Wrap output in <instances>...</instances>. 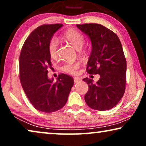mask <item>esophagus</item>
Masks as SVG:
<instances>
[{"label":"esophagus","mask_w":146,"mask_h":146,"mask_svg":"<svg viewBox=\"0 0 146 146\" xmlns=\"http://www.w3.org/2000/svg\"><path fill=\"white\" fill-rule=\"evenodd\" d=\"M82 80L80 78H77V77H75L74 78V83H78L80 82H81Z\"/></svg>","instance_id":"esophagus-1"}]
</instances>
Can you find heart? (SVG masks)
I'll use <instances>...</instances> for the list:
<instances>
[{"instance_id":"b5f03b06","label":"heart","mask_w":146,"mask_h":146,"mask_svg":"<svg viewBox=\"0 0 146 146\" xmlns=\"http://www.w3.org/2000/svg\"><path fill=\"white\" fill-rule=\"evenodd\" d=\"M64 39L70 43L74 47L78 49L80 54H83L84 52L82 48L84 43V36L82 33L76 29H69L66 32L63 36ZM58 42L55 38H52L49 41L48 45V50L50 57L52 59H56L58 56ZM80 65L78 63H66L62 66V70L70 74H76Z\"/></svg>"}]
</instances>
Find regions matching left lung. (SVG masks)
<instances>
[{"label":"left lung","mask_w":146,"mask_h":146,"mask_svg":"<svg viewBox=\"0 0 146 146\" xmlns=\"http://www.w3.org/2000/svg\"><path fill=\"white\" fill-rule=\"evenodd\" d=\"M76 26L88 36L92 46L88 73L100 76L96 83L88 78L83 79L89 88L85 101L94 110H108L117 105L125 92L126 60L121 42L115 33L100 24Z\"/></svg>","instance_id":"obj_1"}]
</instances>
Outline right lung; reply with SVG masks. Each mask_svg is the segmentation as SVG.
<instances>
[{
	"label": "right lung",
	"mask_w": 146,
	"mask_h": 146,
	"mask_svg": "<svg viewBox=\"0 0 146 146\" xmlns=\"http://www.w3.org/2000/svg\"><path fill=\"white\" fill-rule=\"evenodd\" d=\"M62 24L43 25L32 32L22 48L19 58L20 80L30 102L43 112L62 108L74 84L72 77L61 73L56 81L48 77L52 68L48 45Z\"/></svg>",
	"instance_id": "right-lung-1"
}]
</instances>
